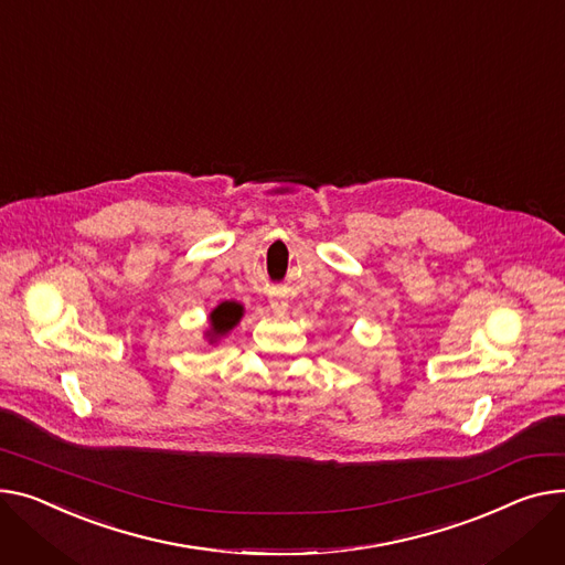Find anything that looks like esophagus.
Masks as SVG:
<instances>
[{"mask_svg": "<svg viewBox=\"0 0 565 565\" xmlns=\"http://www.w3.org/2000/svg\"><path fill=\"white\" fill-rule=\"evenodd\" d=\"M270 307H273V311H275V313L284 316V313L288 311V299H284V297H275L273 302H270Z\"/></svg>", "mask_w": 565, "mask_h": 565, "instance_id": "34e87169", "label": "esophagus"}]
</instances>
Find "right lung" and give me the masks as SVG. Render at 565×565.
<instances>
[{
	"label": "right lung",
	"mask_w": 565,
	"mask_h": 565,
	"mask_svg": "<svg viewBox=\"0 0 565 565\" xmlns=\"http://www.w3.org/2000/svg\"><path fill=\"white\" fill-rule=\"evenodd\" d=\"M245 316V309L241 302H220L211 313H209V329L204 331V338L209 341V345H215L220 338L227 335Z\"/></svg>",
	"instance_id": "right-lung-1"
}]
</instances>
